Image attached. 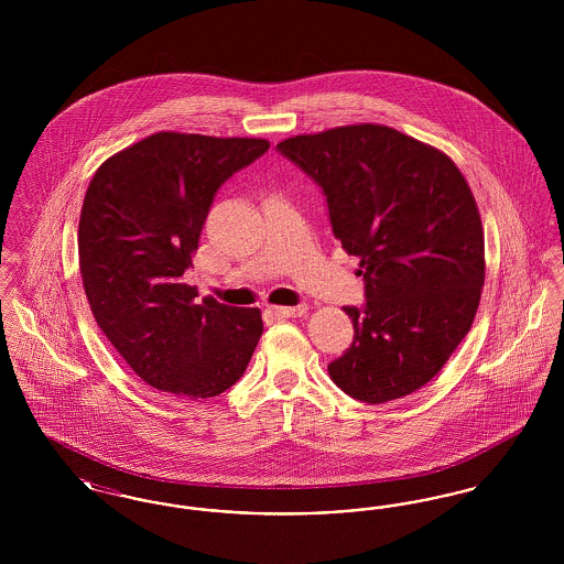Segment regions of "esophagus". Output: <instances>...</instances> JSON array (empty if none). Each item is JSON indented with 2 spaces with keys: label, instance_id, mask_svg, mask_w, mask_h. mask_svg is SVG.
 <instances>
[{
  "label": "esophagus",
  "instance_id": "1",
  "mask_svg": "<svg viewBox=\"0 0 564 564\" xmlns=\"http://www.w3.org/2000/svg\"><path fill=\"white\" fill-rule=\"evenodd\" d=\"M308 311L306 304H297V306H270V313L274 317H300Z\"/></svg>",
  "mask_w": 564,
  "mask_h": 564
}]
</instances>
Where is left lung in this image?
<instances>
[{
  "instance_id": "obj_1",
  "label": "left lung",
  "mask_w": 564,
  "mask_h": 564,
  "mask_svg": "<svg viewBox=\"0 0 564 564\" xmlns=\"http://www.w3.org/2000/svg\"><path fill=\"white\" fill-rule=\"evenodd\" d=\"M276 150L322 188L334 237L359 256L366 302L345 306L352 345L327 366L364 403L427 384L469 332L484 285L474 194L444 152L380 124L295 134Z\"/></svg>"
}]
</instances>
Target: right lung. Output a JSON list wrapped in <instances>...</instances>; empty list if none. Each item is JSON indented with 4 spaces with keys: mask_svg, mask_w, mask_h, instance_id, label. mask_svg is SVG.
Instances as JSON below:
<instances>
[{
    "mask_svg": "<svg viewBox=\"0 0 564 564\" xmlns=\"http://www.w3.org/2000/svg\"><path fill=\"white\" fill-rule=\"evenodd\" d=\"M267 139L150 134L104 162L78 226L84 292L109 343L150 387L207 400L241 378L264 323L182 283L215 194Z\"/></svg>",
    "mask_w": 564,
    "mask_h": 564,
    "instance_id": "right-lung-1",
    "label": "right lung"
}]
</instances>
